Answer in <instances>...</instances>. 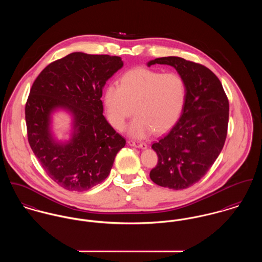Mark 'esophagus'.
<instances>
[{
	"instance_id": "1",
	"label": "esophagus",
	"mask_w": 262,
	"mask_h": 262,
	"mask_svg": "<svg viewBox=\"0 0 262 262\" xmlns=\"http://www.w3.org/2000/svg\"><path fill=\"white\" fill-rule=\"evenodd\" d=\"M128 144L134 147H138V148H142L145 149L147 147V144L144 142H139V141H134V140H128Z\"/></svg>"
}]
</instances>
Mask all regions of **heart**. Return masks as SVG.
I'll list each match as a JSON object with an SVG mask.
<instances>
[{
    "label": "heart",
    "mask_w": 262,
    "mask_h": 262,
    "mask_svg": "<svg viewBox=\"0 0 262 262\" xmlns=\"http://www.w3.org/2000/svg\"><path fill=\"white\" fill-rule=\"evenodd\" d=\"M186 100L187 84L182 75L146 68L127 72L119 85L110 84L104 92L107 117L115 129L123 130L134 108L136 117L129 133L136 138L169 130L179 121Z\"/></svg>",
    "instance_id": "obj_1"
}]
</instances>
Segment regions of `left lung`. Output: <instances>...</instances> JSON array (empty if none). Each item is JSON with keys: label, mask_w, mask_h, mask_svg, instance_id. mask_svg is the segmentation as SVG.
Masks as SVG:
<instances>
[{"label": "left lung", "mask_w": 262, "mask_h": 262, "mask_svg": "<svg viewBox=\"0 0 262 262\" xmlns=\"http://www.w3.org/2000/svg\"><path fill=\"white\" fill-rule=\"evenodd\" d=\"M173 67L187 84V100L178 123L152 144L158 161L151 181L172 189L198 183L211 168L227 137L229 101L220 79L203 64L178 56L160 57L147 66Z\"/></svg>", "instance_id": "left-lung-1"}]
</instances>
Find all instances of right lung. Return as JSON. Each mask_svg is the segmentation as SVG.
Wrapping results in <instances>:
<instances>
[{
	"label": "right lung",
	"instance_id": "1",
	"mask_svg": "<svg viewBox=\"0 0 262 262\" xmlns=\"http://www.w3.org/2000/svg\"><path fill=\"white\" fill-rule=\"evenodd\" d=\"M123 67L119 56L74 52L48 64L36 77L25 106L30 147L47 176L68 190L83 191L107 179L126 140L103 115V88ZM62 107L74 117L68 144L52 137L50 115Z\"/></svg>",
	"mask_w": 262,
	"mask_h": 262
}]
</instances>
